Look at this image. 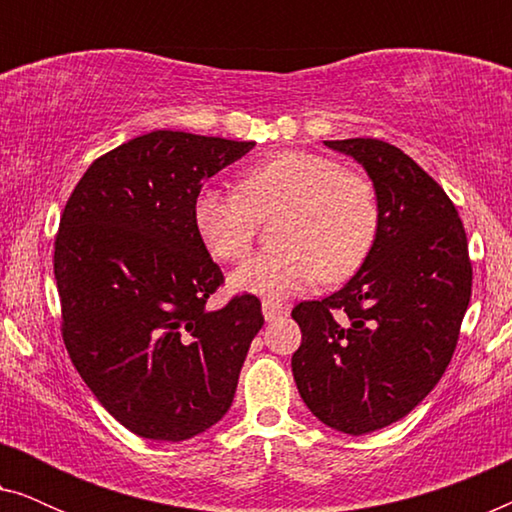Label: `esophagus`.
Segmentation results:
<instances>
[{"label":"esophagus","mask_w":512,"mask_h":512,"mask_svg":"<svg viewBox=\"0 0 512 512\" xmlns=\"http://www.w3.org/2000/svg\"><path fill=\"white\" fill-rule=\"evenodd\" d=\"M286 312H289V307H286V305L275 303V300H263V317H265V321L282 319Z\"/></svg>","instance_id":"1"}]
</instances>
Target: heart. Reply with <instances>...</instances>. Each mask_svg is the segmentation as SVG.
I'll use <instances>...</instances> for the list:
<instances>
[{"instance_id": "heart-1", "label": "heart", "mask_w": 512, "mask_h": 512, "mask_svg": "<svg viewBox=\"0 0 512 512\" xmlns=\"http://www.w3.org/2000/svg\"><path fill=\"white\" fill-rule=\"evenodd\" d=\"M282 212L275 237L284 247L242 263L230 286L263 298H286L319 275L340 282L361 268L380 228L373 184L310 151H279L247 167L240 193L202 188L193 226L219 261H240L254 242L258 216Z\"/></svg>"}]
</instances>
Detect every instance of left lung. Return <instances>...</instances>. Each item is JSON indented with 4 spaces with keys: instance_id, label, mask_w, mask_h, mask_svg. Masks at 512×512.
<instances>
[{
    "instance_id": "obj_1",
    "label": "left lung",
    "mask_w": 512,
    "mask_h": 512,
    "mask_svg": "<svg viewBox=\"0 0 512 512\" xmlns=\"http://www.w3.org/2000/svg\"><path fill=\"white\" fill-rule=\"evenodd\" d=\"M373 181L380 228L354 277L291 317L303 331L293 380L319 422L349 436L384 429L443 377L471 300L466 230L443 188L380 139H335Z\"/></svg>"
}]
</instances>
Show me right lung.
<instances>
[{"instance_id":"1","label":"right lung","mask_w":512,"mask_h":512,"mask_svg":"<svg viewBox=\"0 0 512 512\" xmlns=\"http://www.w3.org/2000/svg\"><path fill=\"white\" fill-rule=\"evenodd\" d=\"M256 142L153 130L97 158L55 240L62 338L111 417L181 443L230 410L261 300L207 312L223 275L193 226L202 184Z\"/></svg>"}]
</instances>
